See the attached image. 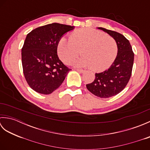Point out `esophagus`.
<instances>
[{
	"instance_id": "esophagus-1",
	"label": "esophagus",
	"mask_w": 150,
	"mask_h": 150,
	"mask_svg": "<svg viewBox=\"0 0 150 150\" xmlns=\"http://www.w3.org/2000/svg\"><path fill=\"white\" fill-rule=\"evenodd\" d=\"M76 70H77V71H78L79 72H80V73H84L85 71V70L81 69H76Z\"/></svg>"
}]
</instances>
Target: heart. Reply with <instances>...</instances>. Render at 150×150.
<instances>
[{"label":"heart","mask_w":150,"mask_h":150,"mask_svg":"<svg viewBox=\"0 0 150 150\" xmlns=\"http://www.w3.org/2000/svg\"><path fill=\"white\" fill-rule=\"evenodd\" d=\"M80 50L83 57L74 64L103 71L115 59L117 44L112 37L90 28L73 31L69 38L63 36L57 44L58 55L66 64H71L80 55Z\"/></svg>","instance_id":"1"}]
</instances>
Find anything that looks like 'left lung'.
<instances>
[{"mask_svg":"<svg viewBox=\"0 0 150 150\" xmlns=\"http://www.w3.org/2000/svg\"><path fill=\"white\" fill-rule=\"evenodd\" d=\"M115 40L118 52L116 59L109 68L95 73V79L86 88L91 93L100 98H109L122 91L131 77L134 53L129 40L116 31L98 28Z\"/></svg>","mask_w":150,"mask_h":150,"instance_id":"8db88e82","label":"left lung"}]
</instances>
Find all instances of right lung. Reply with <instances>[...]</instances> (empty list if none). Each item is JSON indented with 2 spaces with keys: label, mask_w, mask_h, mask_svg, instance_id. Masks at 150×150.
Here are the masks:
<instances>
[{
  "label": "right lung",
  "mask_w": 150,
  "mask_h": 150,
  "mask_svg": "<svg viewBox=\"0 0 150 150\" xmlns=\"http://www.w3.org/2000/svg\"><path fill=\"white\" fill-rule=\"evenodd\" d=\"M74 26L52 23L40 26L27 35L22 48L24 77L37 93H52L57 90L70 71L59 59V39Z\"/></svg>",
  "instance_id": "obj_1"
}]
</instances>
